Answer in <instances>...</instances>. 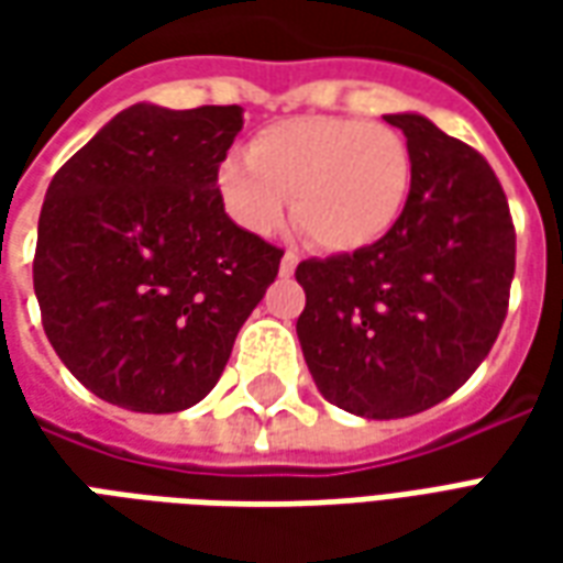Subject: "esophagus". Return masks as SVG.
Segmentation results:
<instances>
[{"label":"esophagus","instance_id":"1","mask_svg":"<svg viewBox=\"0 0 563 563\" xmlns=\"http://www.w3.org/2000/svg\"><path fill=\"white\" fill-rule=\"evenodd\" d=\"M295 268H298V253H292V250H286L280 258V274L283 277H289V274H295Z\"/></svg>","mask_w":563,"mask_h":563}]
</instances>
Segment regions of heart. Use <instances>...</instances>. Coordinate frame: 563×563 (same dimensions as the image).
Returning a JSON list of instances; mask_svg holds the SVG:
<instances>
[{
    "label": "heart",
    "mask_w": 563,
    "mask_h": 563,
    "mask_svg": "<svg viewBox=\"0 0 563 563\" xmlns=\"http://www.w3.org/2000/svg\"><path fill=\"white\" fill-rule=\"evenodd\" d=\"M413 186V153L398 129L358 117H298L262 129L246 156L217 168L225 213L244 232L274 234L289 213L307 241L355 253L398 225Z\"/></svg>",
    "instance_id": "1"
}]
</instances>
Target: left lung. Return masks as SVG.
<instances>
[{"label":"left lung","mask_w":563,"mask_h":563,"mask_svg":"<svg viewBox=\"0 0 563 563\" xmlns=\"http://www.w3.org/2000/svg\"><path fill=\"white\" fill-rule=\"evenodd\" d=\"M413 153L401 220L355 253L295 268L298 341L322 398L365 419L446 401L495 346L516 229L492 165L419 114H386Z\"/></svg>","instance_id":"left-lung-1"}]
</instances>
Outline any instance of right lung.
Returning <instances> with one entry per match:
<instances>
[{"label":"right lung","mask_w":563,"mask_h":563,"mask_svg":"<svg viewBox=\"0 0 563 563\" xmlns=\"http://www.w3.org/2000/svg\"><path fill=\"white\" fill-rule=\"evenodd\" d=\"M241 114L132 104L47 186L32 262L44 334L102 401H201L280 271V246L234 225L217 192Z\"/></svg>","instance_id":"add662e5"}]
</instances>
